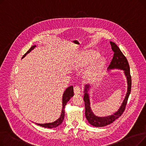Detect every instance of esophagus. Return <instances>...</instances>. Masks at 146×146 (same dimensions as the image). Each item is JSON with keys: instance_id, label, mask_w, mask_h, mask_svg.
Segmentation results:
<instances>
[{"instance_id": "1", "label": "esophagus", "mask_w": 146, "mask_h": 146, "mask_svg": "<svg viewBox=\"0 0 146 146\" xmlns=\"http://www.w3.org/2000/svg\"><path fill=\"white\" fill-rule=\"evenodd\" d=\"M80 88L78 86H76L74 88V92L75 94H80Z\"/></svg>"}]
</instances>
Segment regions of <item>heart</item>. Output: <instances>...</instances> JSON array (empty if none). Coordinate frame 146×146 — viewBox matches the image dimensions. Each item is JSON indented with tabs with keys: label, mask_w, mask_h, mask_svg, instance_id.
Listing matches in <instances>:
<instances>
[{
	"label": "heart",
	"mask_w": 146,
	"mask_h": 146,
	"mask_svg": "<svg viewBox=\"0 0 146 146\" xmlns=\"http://www.w3.org/2000/svg\"><path fill=\"white\" fill-rule=\"evenodd\" d=\"M104 57H99V54L94 51L80 53L77 62V68H83L89 66L85 72V78L89 82H95L100 76L106 64Z\"/></svg>",
	"instance_id": "obj_1"
}]
</instances>
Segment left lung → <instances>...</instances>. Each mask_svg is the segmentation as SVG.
Instances as JSON below:
<instances>
[{"label":"left lung","mask_w":146,"mask_h":146,"mask_svg":"<svg viewBox=\"0 0 146 146\" xmlns=\"http://www.w3.org/2000/svg\"><path fill=\"white\" fill-rule=\"evenodd\" d=\"M110 44L112 47V50L114 52V54L110 65L108 67V70H112V69H120V70H124V73L126 76L127 80V92L125 99L123 101V102L122 103L119 110L117 112L111 115H109L108 117H100L96 116L94 113V112L92 111L90 105V103L89 99V95L88 93L90 86L88 85H85V90H84V93H85V94H84L83 100L85 101L86 118L90 123V124L97 127H101L108 125L112 123L114 121H115L120 116H121V115L124 112L125 109L128 99L130 94V92H131V76L130 75L129 66L127 59L126 58V57L123 54H122L119 47L111 41H110Z\"/></svg>","instance_id":"obj_1"}]
</instances>
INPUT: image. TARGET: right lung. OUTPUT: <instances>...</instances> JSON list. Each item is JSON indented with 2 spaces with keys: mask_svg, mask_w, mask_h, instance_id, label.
<instances>
[{
  "mask_svg": "<svg viewBox=\"0 0 146 146\" xmlns=\"http://www.w3.org/2000/svg\"><path fill=\"white\" fill-rule=\"evenodd\" d=\"M36 47V45H33L30 48V49L23 56L22 58L25 57L27 54H28L29 52H30L33 49L35 48V47ZM74 95V92H73V86H69L68 88H67L66 90L64 91V92L63 95V99H62V103H63V108H62V110H61V115L60 117V118L57 119L56 121H55L54 122H50V123H45V124H37V125H40L41 127H44V128H56L57 127H58V125H60L61 123L63 122V121L64 119V108L65 106L67 103V102L70 100V98L72 97H73Z\"/></svg>",
  "mask_w": 146,
  "mask_h": 146,
  "instance_id": "1",
  "label": "right lung"
}]
</instances>
